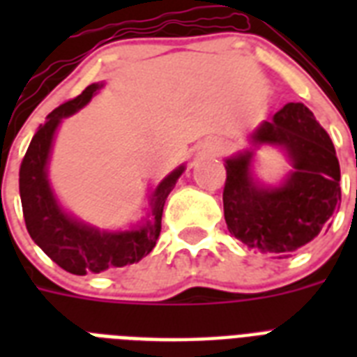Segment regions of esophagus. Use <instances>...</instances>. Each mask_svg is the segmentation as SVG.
Returning <instances> with one entry per match:
<instances>
[{
    "label": "esophagus",
    "instance_id": "esophagus-1",
    "mask_svg": "<svg viewBox=\"0 0 357 357\" xmlns=\"http://www.w3.org/2000/svg\"><path fill=\"white\" fill-rule=\"evenodd\" d=\"M218 150H220V146H217V148H215V151H218Z\"/></svg>",
    "mask_w": 357,
    "mask_h": 357
}]
</instances>
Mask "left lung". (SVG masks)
<instances>
[{"label": "left lung", "instance_id": "left-lung-1", "mask_svg": "<svg viewBox=\"0 0 357 357\" xmlns=\"http://www.w3.org/2000/svg\"><path fill=\"white\" fill-rule=\"evenodd\" d=\"M252 144L278 146L291 172L265 187L252 174L254 151L226 159L224 218L244 246L271 257H291L328 231L341 204V170L330 135L304 103H287L255 129Z\"/></svg>", "mask_w": 357, "mask_h": 357}]
</instances>
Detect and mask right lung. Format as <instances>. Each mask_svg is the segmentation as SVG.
Wrapping results in <instances>:
<instances>
[{
	"label": "right lung",
	"instance_id": "add662e5",
	"mask_svg": "<svg viewBox=\"0 0 357 357\" xmlns=\"http://www.w3.org/2000/svg\"><path fill=\"white\" fill-rule=\"evenodd\" d=\"M102 86L100 83H92L79 96L64 102L47 114L46 123L38 128L20 165V198L27 231L47 257L75 276H85L91 272L100 274L133 265L150 254L161 234L165 202L185 170L181 165L157 185L150 200V218L139 228L102 231L63 211L47 181L53 137L61 120L85 107Z\"/></svg>",
	"mask_w": 357,
	"mask_h": 357
}]
</instances>
